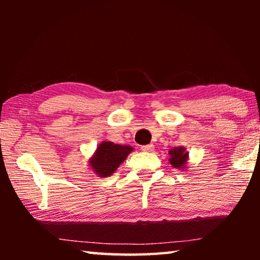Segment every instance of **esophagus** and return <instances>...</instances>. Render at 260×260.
Masks as SVG:
<instances>
[{
    "label": "esophagus",
    "instance_id": "esophagus-1",
    "mask_svg": "<svg viewBox=\"0 0 260 260\" xmlns=\"http://www.w3.org/2000/svg\"><path fill=\"white\" fill-rule=\"evenodd\" d=\"M141 150L144 152H152L153 150H155V147H153L152 144H147V146L141 147Z\"/></svg>",
    "mask_w": 260,
    "mask_h": 260
}]
</instances>
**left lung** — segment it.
I'll return each instance as SVG.
<instances>
[{"mask_svg": "<svg viewBox=\"0 0 260 260\" xmlns=\"http://www.w3.org/2000/svg\"><path fill=\"white\" fill-rule=\"evenodd\" d=\"M170 155V164L172 165L174 169L184 170L187 169L188 159H189V152L184 147H174L169 151Z\"/></svg>", "mask_w": 260, "mask_h": 260, "instance_id": "obj_1", "label": "left lung"}]
</instances>
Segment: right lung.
<instances>
[{
	"label": "right lung",
	"mask_w": 260,
	"mask_h": 260,
	"mask_svg": "<svg viewBox=\"0 0 260 260\" xmlns=\"http://www.w3.org/2000/svg\"><path fill=\"white\" fill-rule=\"evenodd\" d=\"M132 151H134V148L131 146H121L111 141H103L96 148L93 156L88 159V164L90 170L99 177H110L116 172Z\"/></svg>",
	"instance_id": "1"
}]
</instances>
